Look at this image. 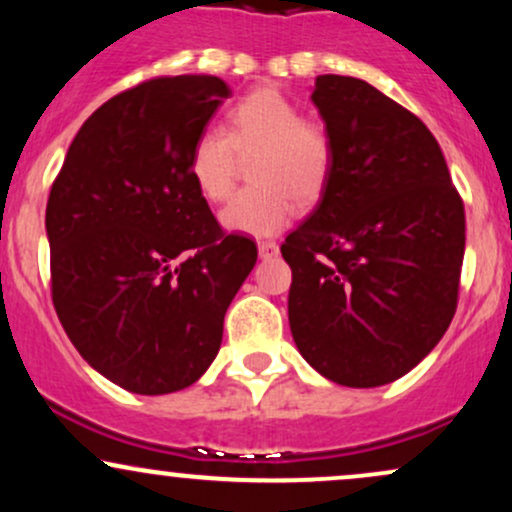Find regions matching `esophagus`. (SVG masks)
Segmentation results:
<instances>
[{
    "label": "esophagus",
    "mask_w": 512,
    "mask_h": 512,
    "mask_svg": "<svg viewBox=\"0 0 512 512\" xmlns=\"http://www.w3.org/2000/svg\"><path fill=\"white\" fill-rule=\"evenodd\" d=\"M257 252H260L262 260H272V257L279 255V245L272 243V240H260L257 243Z\"/></svg>",
    "instance_id": "obj_1"
}]
</instances>
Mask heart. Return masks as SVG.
<instances>
[{
	"label": "heart",
	"instance_id": "obj_1",
	"mask_svg": "<svg viewBox=\"0 0 512 512\" xmlns=\"http://www.w3.org/2000/svg\"><path fill=\"white\" fill-rule=\"evenodd\" d=\"M257 154L250 178L255 187L238 192L221 211L223 228L245 236H274L289 226L293 199L313 204L325 192L332 170V144L315 122L279 88L248 93L228 113L226 129L207 127L192 142L187 173L209 202L233 192L240 156Z\"/></svg>",
	"mask_w": 512,
	"mask_h": 512
}]
</instances>
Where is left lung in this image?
I'll return each mask as SVG.
<instances>
[{
    "mask_svg": "<svg viewBox=\"0 0 512 512\" xmlns=\"http://www.w3.org/2000/svg\"><path fill=\"white\" fill-rule=\"evenodd\" d=\"M310 98L332 170L320 204L281 245L293 342L332 383L387 385L450 327L464 204L436 137L378 88L322 74Z\"/></svg>",
    "mask_w": 512,
    "mask_h": 512,
    "instance_id": "left-lung-1",
    "label": "left lung"
}]
</instances>
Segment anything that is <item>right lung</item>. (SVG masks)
Wrapping results in <instances>:
<instances>
[{
    "label": "right lung",
    "mask_w": 512,
    "mask_h": 512,
    "mask_svg": "<svg viewBox=\"0 0 512 512\" xmlns=\"http://www.w3.org/2000/svg\"><path fill=\"white\" fill-rule=\"evenodd\" d=\"M228 96L207 74L127 88L81 125L52 182L57 317L88 366L137 395L202 378L257 262L255 243L221 231L187 173L192 142Z\"/></svg>",
    "instance_id": "obj_1"
}]
</instances>
